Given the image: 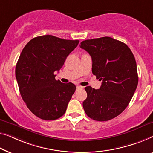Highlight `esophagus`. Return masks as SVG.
<instances>
[{
  "label": "esophagus",
  "mask_w": 153,
  "mask_h": 153,
  "mask_svg": "<svg viewBox=\"0 0 153 153\" xmlns=\"http://www.w3.org/2000/svg\"><path fill=\"white\" fill-rule=\"evenodd\" d=\"M76 88H77V90L82 89V88H83V86H79V85H77V86H76Z\"/></svg>",
  "instance_id": "obj_1"
}]
</instances>
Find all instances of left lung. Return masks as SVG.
I'll return each mask as SVG.
<instances>
[{"label": "left lung", "instance_id": "1", "mask_svg": "<svg viewBox=\"0 0 153 153\" xmlns=\"http://www.w3.org/2000/svg\"><path fill=\"white\" fill-rule=\"evenodd\" d=\"M79 46L92 58L93 74L102 80L100 89L85 87L84 110L94 120H110L125 110L137 86L135 57L125 43L111 37L84 40Z\"/></svg>", "mask_w": 153, "mask_h": 153}]
</instances>
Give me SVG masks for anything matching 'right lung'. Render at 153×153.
Listing matches in <instances>:
<instances>
[{"mask_svg": "<svg viewBox=\"0 0 153 153\" xmlns=\"http://www.w3.org/2000/svg\"><path fill=\"white\" fill-rule=\"evenodd\" d=\"M78 43L45 35L31 39L22 49L16 77L27 108L40 119L55 120L65 113L76 87L56 80L55 71L62 68Z\"/></svg>", "mask_w": 153, "mask_h": 153, "instance_id": "obj_1", "label": "right lung"}]
</instances>
